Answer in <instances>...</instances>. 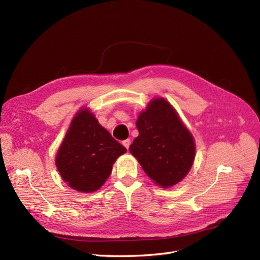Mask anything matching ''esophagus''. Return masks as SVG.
Instances as JSON below:
<instances>
[{
  "mask_svg": "<svg viewBox=\"0 0 260 260\" xmlns=\"http://www.w3.org/2000/svg\"><path fill=\"white\" fill-rule=\"evenodd\" d=\"M130 143H131V141L129 140V139H127V140H124V141H122V145L127 148V149H129V146H130Z\"/></svg>",
  "mask_w": 260,
  "mask_h": 260,
  "instance_id": "1",
  "label": "esophagus"
}]
</instances>
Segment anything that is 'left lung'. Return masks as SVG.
<instances>
[{
  "mask_svg": "<svg viewBox=\"0 0 260 260\" xmlns=\"http://www.w3.org/2000/svg\"><path fill=\"white\" fill-rule=\"evenodd\" d=\"M139 137L131 154L156 184L169 187L190 171L195 156L193 137L164 99L153 100L137 120Z\"/></svg>",
  "mask_w": 260,
  "mask_h": 260,
  "instance_id": "8db88e82",
  "label": "left lung"
}]
</instances>
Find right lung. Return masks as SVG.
<instances>
[{"instance_id":"1","label":"right lung","mask_w":260,"mask_h":260,"mask_svg":"<svg viewBox=\"0 0 260 260\" xmlns=\"http://www.w3.org/2000/svg\"><path fill=\"white\" fill-rule=\"evenodd\" d=\"M125 152L92 113L81 109L70 124L55 162L69 186L90 193L104 184L114 162Z\"/></svg>"}]
</instances>
